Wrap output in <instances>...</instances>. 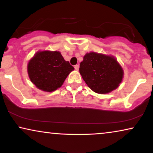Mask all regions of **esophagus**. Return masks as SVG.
<instances>
[{
  "instance_id": "1",
  "label": "esophagus",
  "mask_w": 153,
  "mask_h": 153,
  "mask_svg": "<svg viewBox=\"0 0 153 153\" xmlns=\"http://www.w3.org/2000/svg\"><path fill=\"white\" fill-rule=\"evenodd\" d=\"M74 69L76 70H79V65H74Z\"/></svg>"
}]
</instances>
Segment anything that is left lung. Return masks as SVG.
I'll use <instances>...</instances> for the list:
<instances>
[{"mask_svg":"<svg viewBox=\"0 0 153 153\" xmlns=\"http://www.w3.org/2000/svg\"><path fill=\"white\" fill-rule=\"evenodd\" d=\"M79 72L88 86L99 94L117 88L123 76V69L114 57L95 52L85 54Z\"/></svg>","mask_w":153,"mask_h":153,"instance_id":"8db88e82","label":"left lung"}]
</instances>
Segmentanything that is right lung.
I'll list each match as a JSON object with an SVG mask.
<instances>
[{
	"label": "right lung",
	"instance_id": "1",
	"mask_svg": "<svg viewBox=\"0 0 153 153\" xmlns=\"http://www.w3.org/2000/svg\"><path fill=\"white\" fill-rule=\"evenodd\" d=\"M74 70L59 51H38L28 65L30 81L37 88L47 92L54 91L61 86Z\"/></svg>",
	"mask_w": 153,
	"mask_h": 153
}]
</instances>
